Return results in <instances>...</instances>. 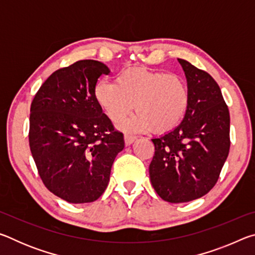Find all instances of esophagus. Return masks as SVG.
Masks as SVG:
<instances>
[{
    "label": "esophagus",
    "mask_w": 255,
    "mask_h": 255,
    "mask_svg": "<svg viewBox=\"0 0 255 255\" xmlns=\"http://www.w3.org/2000/svg\"><path fill=\"white\" fill-rule=\"evenodd\" d=\"M136 136H132V135H125V144H126V146H129L131 145L133 141L136 140Z\"/></svg>",
    "instance_id": "obj_1"
}]
</instances>
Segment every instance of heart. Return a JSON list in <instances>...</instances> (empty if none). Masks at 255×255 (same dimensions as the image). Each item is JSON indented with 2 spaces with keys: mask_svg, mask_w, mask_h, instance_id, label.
<instances>
[{
  "mask_svg": "<svg viewBox=\"0 0 255 255\" xmlns=\"http://www.w3.org/2000/svg\"><path fill=\"white\" fill-rule=\"evenodd\" d=\"M93 96L98 106L115 123L130 114L136 106L137 114L118 125L125 131L150 128L156 132L170 131L182 122L190 103L189 86L183 77L144 67L124 70L115 83L99 81Z\"/></svg>",
  "mask_w": 255,
  "mask_h": 255,
  "instance_id": "heart-1",
  "label": "heart"
}]
</instances>
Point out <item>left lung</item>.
Here are the masks:
<instances>
[{
    "label": "left lung",
    "instance_id": "1",
    "mask_svg": "<svg viewBox=\"0 0 255 255\" xmlns=\"http://www.w3.org/2000/svg\"><path fill=\"white\" fill-rule=\"evenodd\" d=\"M190 92L182 122L152 138L155 154L150 182L163 200L188 202L208 193L217 182L230 152V111L221 89L208 73L178 58Z\"/></svg>",
    "mask_w": 255,
    "mask_h": 255
}]
</instances>
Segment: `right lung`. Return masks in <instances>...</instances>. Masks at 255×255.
Masks as SVG:
<instances>
[{
  "label": "right lung",
  "mask_w": 255,
  "mask_h": 255,
  "mask_svg": "<svg viewBox=\"0 0 255 255\" xmlns=\"http://www.w3.org/2000/svg\"><path fill=\"white\" fill-rule=\"evenodd\" d=\"M110 70L98 60H79L54 72L30 108L29 144L46 188L71 204L99 199L111 166L125 147L124 135L94 100L93 90Z\"/></svg>",
  "instance_id": "right-lung-1"
}]
</instances>
